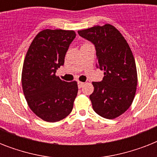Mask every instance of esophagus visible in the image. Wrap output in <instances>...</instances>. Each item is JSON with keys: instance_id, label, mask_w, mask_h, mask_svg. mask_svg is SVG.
Listing matches in <instances>:
<instances>
[{"instance_id": "1", "label": "esophagus", "mask_w": 157, "mask_h": 157, "mask_svg": "<svg viewBox=\"0 0 157 157\" xmlns=\"http://www.w3.org/2000/svg\"><path fill=\"white\" fill-rule=\"evenodd\" d=\"M84 85H85V83H84V82H81V81H79L78 82V87L80 89H81V87L84 86Z\"/></svg>"}]
</instances>
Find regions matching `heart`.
Instances as JSON below:
<instances>
[{
    "instance_id": "obj_1",
    "label": "heart",
    "mask_w": 157,
    "mask_h": 157,
    "mask_svg": "<svg viewBox=\"0 0 157 157\" xmlns=\"http://www.w3.org/2000/svg\"><path fill=\"white\" fill-rule=\"evenodd\" d=\"M86 44H88V43H84L83 45H86Z\"/></svg>"
}]
</instances>
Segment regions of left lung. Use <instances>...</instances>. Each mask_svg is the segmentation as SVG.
<instances>
[{"label": "left lung", "instance_id": "8db88e82", "mask_svg": "<svg viewBox=\"0 0 157 157\" xmlns=\"http://www.w3.org/2000/svg\"><path fill=\"white\" fill-rule=\"evenodd\" d=\"M95 45L98 67L103 81L92 82L90 95L94 111L107 119L120 117L131 106L136 93L138 75L134 57L122 34L109 23L78 31Z\"/></svg>", "mask_w": 157, "mask_h": 157}]
</instances>
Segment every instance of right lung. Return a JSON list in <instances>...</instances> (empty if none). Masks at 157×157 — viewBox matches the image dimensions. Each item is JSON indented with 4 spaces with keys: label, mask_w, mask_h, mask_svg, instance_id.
<instances>
[{
    "label": "right lung",
    "mask_w": 157,
    "mask_h": 157,
    "mask_svg": "<svg viewBox=\"0 0 157 157\" xmlns=\"http://www.w3.org/2000/svg\"><path fill=\"white\" fill-rule=\"evenodd\" d=\"M75 37L72 30L45 29L36 36L26 54L22 70L23 94L30 109L45 121H59L73 108L77 82H66L55 72L64 64Z\"/></svg>",
    "instance_id": "obj_1"
}]
</instances>
